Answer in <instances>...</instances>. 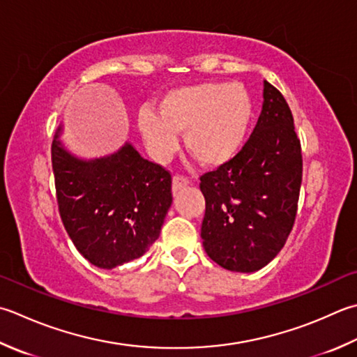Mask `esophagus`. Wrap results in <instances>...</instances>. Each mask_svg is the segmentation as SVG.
Listing matches in <instances>:
<instances>
[{"mask_svg": "<svg viewBox=\"0 0 357 357\" xmlns=\"http://www.w3.org/2000/svg\"><path fill=\"white\" fill-rule=\"evenodd\" d=\"M187 185H188V179L185 176H181V174H174L173 183H172L173 192H178V190H181V188H185Z\"/></svg>", "mask_w": 357, "mask_h": 357, "instance_id": "esophagus-1", "label": "esophagus"}]
</instances>
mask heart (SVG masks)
Instances as JSON below:
<instances>
[{"label": "heart", "instance_id": "1", "mask_svg": "<svg viewBox=\"0 0 357 357\" xmlns=\"http://www.w3.org/2000/svg\"><path fill=\"white\" fill-rule=\"evenodd\" d=\"M254 117V103L241 83L201 82L167 91L159 113L144 108L137 127L158 160L178 150V132L202 165L218 167L236 156L246 142Z\"/></svg>", "mask_w": 357, "mask_h": 357}]
</instances>
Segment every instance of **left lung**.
Segmentation results:
<instances>
[{
	"instance_id": "1",
	"label": "left lung",
	"mask_w": 357,
	"mask_h": 357,
	"mask_svg": "<svg viewBox=\"0 0 357 357\" xmlns=\"http://www.w3.org/2000/svg\"><path fill=\"white\" fill-rule=\"evenodd\" d=\"M263 108L236 156L199 178L201 238L221 268L255 272L284 246L297 215L302 146L283 94L264 80Z\"/></svg>"
}]
</instances>
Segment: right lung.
<instances>
[{
  "instance_id": "obj_1",
  "label": "right lung",
  "mask_w": 357,
  "mask_h": 357,
  "mask_svg": "<svg viewBox=\"0 0 357 357\" xmlns=\"http://www.w3.org/2000/svg\"><path fill=\"white\" fill-rule=\"evenodd\" d=\"M59 132L51 149L55 193L77 250L102 269L142 257L172 206L170 172L144 159L130 142L109 156L79 159L63 149Z\"/></svg>"
}]
</instances>
